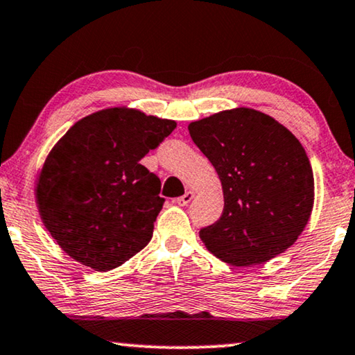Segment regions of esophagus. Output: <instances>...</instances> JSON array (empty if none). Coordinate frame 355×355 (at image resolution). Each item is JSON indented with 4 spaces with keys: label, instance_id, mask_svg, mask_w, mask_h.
Returning <instances> with one entry per match:
<instances>
[{
    "label": "esophagus",
    "instance_id": "obj_1",
    "mask_svg": "<svg viewBox=\"0 0 355 355\" xmlns=\"http://www.w3.org/2000/svg\"><path fill=\"white\" fill-rule=\"evenodd\" d=\"M193 197H195V193L192 192V190H189V192L184 193L182 197H178L176 200H174V202H176L178 205H181V207H186V205H189L190 202H192Z\"/></svg>",
    "mask_w": 355,
    "mask_h": 355
}]
</instances>
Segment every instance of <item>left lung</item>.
I'll list each match as a JSON object with an SVG mask.
<instances>
[{
    "instance_id": "left-lung-1",
    "label": "left lung",
    "mask_w": 355,
    "mask_h": 355,
    "mask_svg": "<svg viewBox=\"0 0 355 355\" xmlns=\"http://www.w3.org/2000/svg\"><path fill=\"white\" fill-rule=\"evenodd\" d=\"M189 132L223 184L224 209L200 239L232 266L263 264L295 243L311 218L314 174L304 147L263 112L224 110Z\"/></svg>"
}]
</instances>
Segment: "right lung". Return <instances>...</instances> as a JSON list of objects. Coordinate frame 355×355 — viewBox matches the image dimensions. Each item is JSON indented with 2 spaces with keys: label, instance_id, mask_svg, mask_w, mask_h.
Returning a JSON list of instances; mask_svg holds the SVG:
<instances>
[{
  "label": "right lung",
  "instance_id": "obj_1",
  "mask_svg": "<svg viewBox=\"0 0 355 355\" xmlns=\"http://www.w3.org/2000/svg\"><path fill=\"white\" fill-rule=\"evenodd\" d=\"M176 121L105 109L76 121L46 158L37 182L43 224L60 248L94 270L126 263L152 239L160 178L141 165Z\"/></svg>",
  "mask_w": 355,
  "mask_h": 355
}]
</instances>
